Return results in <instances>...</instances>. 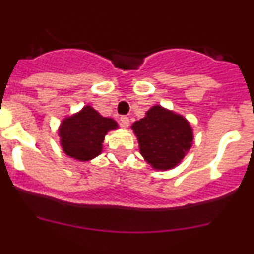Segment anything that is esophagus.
<instances>
[{"label":"esophagus","instance_id":"esophagus-1","mask_svg":"<svg viewBox=\"0 0 254 254\" xmlns=\"http://www.w3.org/2000/svg\"><path fill=\"white\" fill-rule=\"evenodd\" d=\"M120 123H121V125H123V127H129V124H130V121H129V117L127 116H121Z\"/></svg>","mask_w":254,"mask_h":254}]
</instances>
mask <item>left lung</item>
Returning <instances> with one entry per match:
<instances>
[{
  "instance_id": "left-lung-1",
  "label": "left lung",
  "mask_w": 254,
  "mask_h": 254,
  "mask_svg": "<svg viewBox=\"0 0 254 254\" xmlns=\"http://www.w3.org/2000/svg\"><path fill=\"white\" fill-rule=\"evenodd\" d=\"M139 151L153 169H172L181 163L192 144V129L181 115L153 106L146 117L131 125Z\"/></svg>"
}]
</instances>
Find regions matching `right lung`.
Wrapping results in <instances>:
<instances>
[{
    "label": "right lung",
    "instance_id": "add662e5",
    "mask_svg": "<svg viewBox=\"0 0 254 254\" xmlns=\"http://www.w3.org/2000/svg\"><path fill=\"white\" fill-rule=\"evenodd\" d=\"M116 127V121L103 117L94 108L86 106L78 114L67 117L61 124V144L68 156L87 161L102 152L106 134Z\"/></svg>",
    "mask_w": 254,
    "mask_h": 254
}]
</instances>
